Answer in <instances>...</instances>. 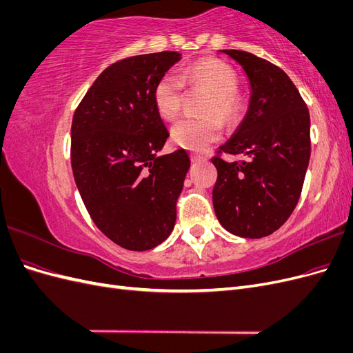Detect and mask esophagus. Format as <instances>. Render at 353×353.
Here are the masks:
<instances>
[{"label": "esophagus", "mask_w": 353, "mask_h": 353, "mask_svg": "<svg viewBox=\"0 0 353 353\" xmlns=\"http://www.w3.org/2000/svg\"><path fill=\"white\" fill-rule=\"evenodd\" d=\"M190 157H191V162H193V163H199V162H203V160H206L205 157H201L200 154H191Z\"/></svg>", "instance_id": "obj_1"}]
</instances>
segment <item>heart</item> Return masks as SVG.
Segmentation results:
<instances>
[{"label":"heart","mask_w":353,"mask_h":353,"mask_svg":"<svg viewBox=\"0 0 353 353\" xmlns=\"http://www.w3.org/2000/svg\"><path fill=\"white\" fill-rule=\"evenodd\" d=\"M184 81L193 87H203L212 92L205 113L218 114L223 121H231L239 112L236 91L239 79L234 70L216 60H199L185 68L181 74L166 72L156 82L153 103L157 113L165 119L175 117L183 105ZM223 128L216 116H187L174 123L170 130L172 141L191 152H205L209 145L219 141Z\"/></svg>","instance_id":"obj_1"}]
</instances>
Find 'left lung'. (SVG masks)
<instances>
[{"instance_id":"1","label":"left lung","mask_w":353,"mask_h":353,"mask_svg":"<svg viewBox=\"0 0 353 353\" xmlns=\"http://www.w3.org/2000/svg\"><path fill=\"white\" fill-rule=\"evenodd\" d=\"M221 52L245 73L250 100L219 153L244 154L248 160L212 159L218 170L213 209L234 236L261 239L283 225L301 197L311 157V119L301 94L280 68L252 52Z\"/></svg>"}]
</instances>
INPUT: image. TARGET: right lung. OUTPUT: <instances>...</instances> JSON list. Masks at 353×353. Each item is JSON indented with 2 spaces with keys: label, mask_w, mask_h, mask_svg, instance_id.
<instances>
[{
  "label": "right lung",
  "mask_w": 353,
  "mask_h": 353,
  "mask_svg": "<svg viewBox=\"0 0 353 353\" xmlns=\"http://www.w3.org/2000/svg\"><path fill=\"white\" fill-rule=\"evenodd\" d=\"M176 51L135 56L105 69L72 121L74 183L97 228L121 248L154 249L172 232L190 169L184 148L159 156L169 132L153 103Z\"/></svg>",
  "instance_id": "1"
}]
</instances>
